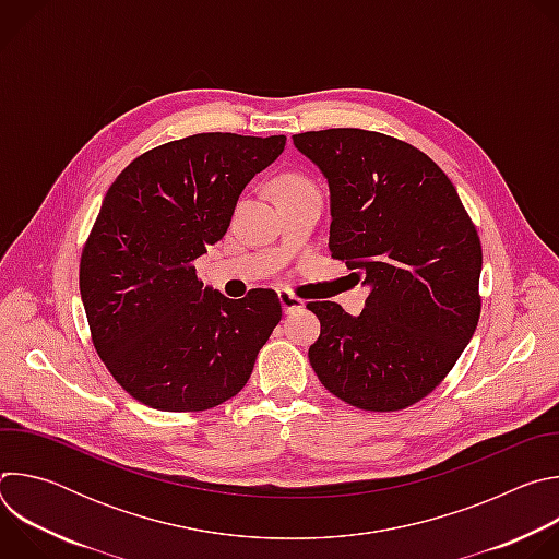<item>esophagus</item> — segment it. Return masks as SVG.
<instances>
[{
    "instance_id": "obj_1",
    "label": "esophagus",
    "mask_w": 559,
    "mask_h": 559,
    "mask_svg": "<svg viewBox=\"0 0 559 559\" xmlns=\"http://www.w3.org/2000/svg\"><path fill=\"white\" fill-rule=\"evenodd\" d=\"M278 300H281V307L283 311H294V309H300L305 305L302 298H298L296 294H292L289 289H278Z\"/></svg>"
}]
</instances>
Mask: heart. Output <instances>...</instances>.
<instances>
[{
  "mask_svg": "<svg viewBox=\"0 0 559 559\" xmlns=\"http://www.w3.org/2000/svg\"><path fill=\"white\" fill-rule=\"evenodd\" d=\"M302 188H316V186L309 179H305V177H285L281 181V192H285V190H302Z\"/></svg>",
  "mask_w": 559,
  "mask_h": 559,
  "instance_id": "b5f03b06",
  "label": "heart"
}]
</instances>
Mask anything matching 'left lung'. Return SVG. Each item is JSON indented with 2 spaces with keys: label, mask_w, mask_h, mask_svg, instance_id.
<instances>
[{
  "label": "left lung",
  "mask_w": 559,
  "mask_h": 559,
  "mask_svg": "<svg viewBox=\"0 0 559 559\" xmlns=\"http://www.w3.org/2000/svg\"><path fill=\"white\" fill-rule=\"evenodd\" d=\"M294 145L328 177L332 259L371 285L356 318L307 302L321 321L309 362L356 409H407L447 378L480 321V236L449 177L407 141L330 128Z\"/></svg>",
  "instance_id": "8db88e82"
}]
</instances>
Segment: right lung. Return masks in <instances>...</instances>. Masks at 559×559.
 <instances>
[{"instance_id": "right-lung-1", "label": "right lung", "mask_w": 559, "mask_h": 559, "mask_svg": "<svg viewBox=\"0 0 559 559\" xmlns=\"http://www.w3.org/2000/svg\"><path fill=\"white\" fill-rule=\"evenodd\" d=\"M285 134L201 132L143 154L108 188L79 261L93 345L134 401L205 412L246 386L283 309L203 289L194 261L227 231L238 194Z\"/></svg>"}]
</instances>
